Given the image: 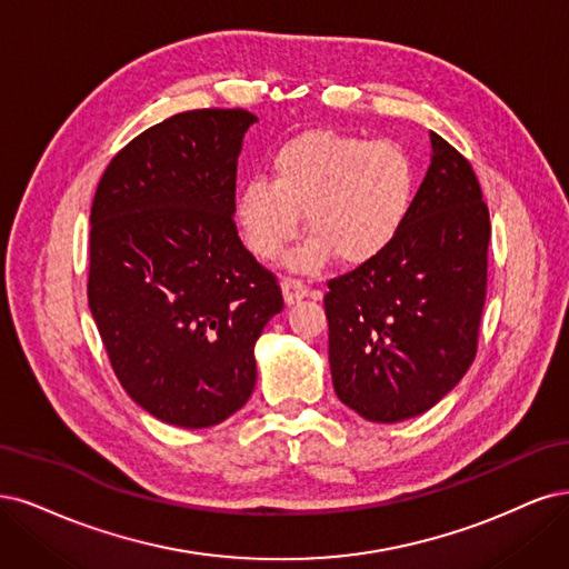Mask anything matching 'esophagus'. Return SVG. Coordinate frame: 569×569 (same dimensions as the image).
<instances>
[{
  "mask_svg": "<svg viewBox=\"0 0 569 569\" xmlns=\"http://www.w3.org/2000/svg\"><path fill=\"white\" fill-rule=\"evenodd\" d=\"M281 292H283L286 305H296V302H300L302 298L309 296L307 286H305L302 281H298V279H286V281L281 283Z\"/></svg>",
  "mask_w": 569,
  "mask_h": 569,
  "instance_id": "1",
  "label": "esophagus"
}]
</instances>
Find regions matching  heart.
<instances>
[{"label": "heart", "mask_w": 569, "mask_h": 569, "mask_svg": "<svg viewBox=\"0 0 569 569\" xmlns=\"http://www.w3.org/2000/svg\"><path fill=\"white\" fill-rule=\"evenodd\" d=\"M416 170L395 141H366L331 130L305 132L271 160V181L248 179L233 198L246 248L277 260L305 224L315 233L290 267L317 273L336 254L359 267L378 260L405 229L413 208Z\"/></svg>", "instance_id": "1"}]
</instances>
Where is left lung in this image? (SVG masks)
<instances>
[{"label": "left lung", "mask_w": 569, "mask_h": 569, "mask_svg": "<svg viewBox=\"0 0 569 569\" xmlns=\"http://www.w3.org/2000/svg\"><path fill=\"white\" fill-rule=\"evenodd\" d=\"M430 168L397 241L328 281V361L338 399L373 423L426 413L478 352L489 210L470 162L430 132Z\"/></svg>", "instance_id": "left-lung-1"}]
</instances>
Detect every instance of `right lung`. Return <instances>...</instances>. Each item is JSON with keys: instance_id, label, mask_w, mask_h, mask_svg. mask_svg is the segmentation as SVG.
Returning a JSON list of instances; mask_svg holds the SVG:
<instances>
[{"instance_id": "obj_1", "label": "right lung", "mask_w": 569, "mask_h": 569, "mask_svg": "<svg viewBox=\"0 0 569 569\" xmlns=\"http://www.w3.org/2000/svg\"><path fill=\"white\" fill-rule=\"evenodd\" d=\"M254 122L241 108L162 120L111 160L91 206V317L124 392L177 428L217 426L246 405L254 342L283 309L233 224Z\"/></svg>"}]
</instances>
